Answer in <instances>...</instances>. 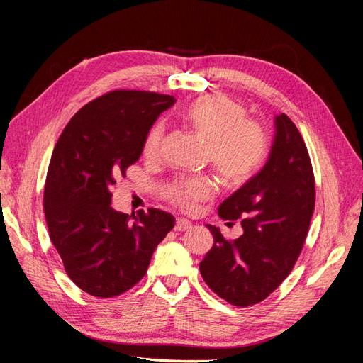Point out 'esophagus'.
I'll use <instances>...</instances> for the list:
<instances>
[{
	"instance_id": "esophagus-1",
	"label": "esophagus",
	"mask_w": 363,
	"mask_h": 363,
	"mask_svg": "<svg viewBox=\"0 0 363 363\" xmlns=\"http://www.w3.org/2000/svg\"><path fill=\"white\" fill-rule=\"evenodd\" d=\"M174 228L177 230V232H186V230L192 228V223L188 221V219H184V218H177V221H175V227Z\"/></svg>"
}]
</instances>
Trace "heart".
Instances as JSON below:
<instances>
[{
    "instance_id": "obj_1",
    "label": "heart",
    "mask_w": 363,
    "mask_h": 363,
    "mask_svg": "<svg viewBox=\"0 0 363 363\" xmlns=\"http://www.w3.org/2000/svg\"><path fill=\"white\" fill-rule=\"evenodd\" d=\"M182 124L207 147V159L228 188L250 182L260 171L268 156V140L263 130L247 121L242 106L223 95L206 96L186 106ZM163 138V127L152 125L144 142V156L155 159ZM215 188L208 179H183L171 184L168 199L183 208H194L211 199Z\"/></svg>"
}]
</instances>
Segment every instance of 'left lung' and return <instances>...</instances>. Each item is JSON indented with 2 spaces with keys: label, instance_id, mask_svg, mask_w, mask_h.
Listing matches in <instances>:
<instances>
[{
  "label": "left lung",
  "instance_id": "left-lung-1",
  "mask_svg": "<svg viewBox=\"0 0 363 363\" xmlns=\"http://www.w3.org/2000/svg\"><path fill=\"white\" fill-rule=\"evenodd\" d=\"M269 156L250 182L219 204L227 224L240 219L244 233L225 240L207 224L213 245L200 263L206 284L233 306L257 304L276 291L298 259L315 207L312 163L298 128L274 118Z\"/></svg>",
  "mask_w": 363,
  "mask_h": 363
}]
</instances>
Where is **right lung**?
I'll return each instance as SVG.
<instances>
[{
	"mask_svg": "<svg viewBox=\"0 0 363 363\" xmlns=\"http://www.w3.org/2000/svg\"><path fill=\"white\" fill-rule=\"evenodd\" d=\"M171 95L113 91L86 104L65 127L48 167L43 211L65 271L82 291L111 298L145 276L156 247L175 218L148 208L116 212V179L139 160Z\"/></svg>",
	"mask_w": 363,
	"mask_h": 363,
	"instance_id": "obj_1",
	"label": "right lung"
}]
</instances>
